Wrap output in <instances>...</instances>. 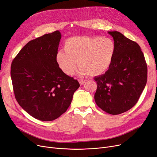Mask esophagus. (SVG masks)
<instances>
[{
  "mask_svg": "<svg viewBox=\"0 0 157 157\" xmlns=\"http://www.w3.org/2000/svg\"><path fill=\"white\" fill-rule=\"evenodd\" d=\"M79 83H80L81 85H83L85 83V81L83 80V79H79Z\"/></svg>",
  "mask_w": 157,
  "mask_h": 157,
  "instance_id": "1",
  "label": "esophagus"
}]
</instances>
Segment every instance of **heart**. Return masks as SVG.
<instances>
[{"label": "heart", "instance_id": "1", "mask_svg": "<svg viewBox=\"0 0 157 157\" xmlns=\"http://www.w3.org/2000/svg\"><path fill=\"white\" fill-rule=\"evenodd\" d=\"M64 49L56 54V62L68 76L76 69L77 62L79 74L98 76L110 68L115 52L113 41L103 36H75L68 39Z\"/></svg>", "mask_w": 157, "mask_h": 157}]
</instances>
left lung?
<instances>
[{"label": "left lung", "mask_w": 157, "mask_h": 157, "mask_svg": "<svg viewBox=\"0 0 157 157\" xmlns=\"http://www.w3.org/2000/svg\"><path fill=\"white\" fill-rule=\"evenodd\" d=\"M108 33L113 38L115 52L108 70L94 78L98 85L94 99L103 111L117 115L137 103L147 82V64L137 43L118 31Z\"/></svg>", "instance_id": "obj_1"}]
</instances>
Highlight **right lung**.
I'll return each mask as SVG.
<instances>
[{
    "label": "right lung",
    "instance_id": "1",
    "mask_svg": "<svg viewBox=\"0 0 157 157\" xmlns=\"http://www.w3.org/2000/svg\"><path fill=\"white\" fill-rule=\"evenodd\" d=\"M59 31L33 40L20 51L11 66L13 91L19 105L34 118L51 121L69 107L78 80L65 74L56 62Z\"/></svg>",
    "mask_w": 157,
    "mask_h": 157
}]
</instances>
